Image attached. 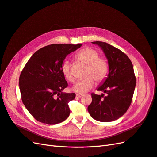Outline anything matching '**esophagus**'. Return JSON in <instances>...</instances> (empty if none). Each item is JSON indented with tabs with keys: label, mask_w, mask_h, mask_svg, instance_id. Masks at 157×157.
I'll list each match as a JSON object with an SVG mask.
<instances>
[{
	"label": "esophagus",
	"mask_w": 157,
	"mask_h": 157,
	"mask_svg": "<svg viewBox=\"0 0 157 157\" xmlns=\"http://www.w3.org/2000/svg\"><path fill=\"white\" fill-rule=\"evenodd\" d=\"M83 96L82 94H77V95H76V97L77 98H80V97H82Z\"/></svg>",
	"instance_id": "obj_1"
}]
</instances>
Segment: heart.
Segmentation results:
<instances>
[{"label": "heart", "instance_id": "b5f03b06", "mask_svg": "<svg viewBox=\"0 0 157 157\" xmlns=\"http://www.w3.org/2000/svg\"><path fill=\"white\" fill-rule=\"evenodd\" d=\"M77 59L88 65L87 75L84 79L78 80L73 86V90L78 94H84L91 90L95 85V80L101 82L105 78L109 71L107 61L103 58H99L97 50L86 48L80 51L77 55ZM61 71L65 78L70 82H73L74 78L71 71L69 61L65 60L61 66Z\"/></svg>", "mask_w": 157, "mask_h": 157}]
</instances>
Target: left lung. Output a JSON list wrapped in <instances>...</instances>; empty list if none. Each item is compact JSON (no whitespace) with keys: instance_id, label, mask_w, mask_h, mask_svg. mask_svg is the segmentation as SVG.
Segmentation results:
<instances>
[{"instance_id":"obj_1","label":"left lung","mask_w":157,"mask_h":157,"mask_svg":"<svg viewBox=\"0 0 157 157\" xmlns=\"http://www.w3.org/2000/svg\"><path fill=\"white\" fill-rule=\"evenodd\" d=\"M92 43L100 47L108 60L107 77L97 88L107 95L92 94L88 111L95 120L114 121L124 115L131 104L136 83L134 67L129 58L115 47L101 41Z\"/></svg>"}]
</instances>
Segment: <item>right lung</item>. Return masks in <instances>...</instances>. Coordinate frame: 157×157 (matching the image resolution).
<instances>
[{
  "instance_id": "right-lung-1",
  "label": "right lung",
  "mask_w": 157,
  "mask_h": 157,
  "mask_svg": "<svg viewBox=\"0 0 157 157\" xmlns=\"http://www.w3.org/2000/svg\"><path fill=\"white\" fill-rule=\"evenodd\" d=\"M82 44H54L34 53L21 71L19 86L26 109L35 119L47 124H56L67 119L68 103L75 93H65L67 87L61 66L66 56Z\"/></svg>"
}]
</instances>
